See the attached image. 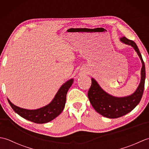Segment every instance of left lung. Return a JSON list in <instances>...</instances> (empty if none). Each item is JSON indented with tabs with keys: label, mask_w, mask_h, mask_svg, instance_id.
I'll list each match as a JSON object with an SVG mask.
<instances>
[{
	"label": "left lung",
	"mask_w": 149,
	"mask_h": 149,
	"mask_svg": "<svg viewBox=\"0 0 149 149\" xmlns=\"http://www.w3.org/2000/svg\"><path fill=\"white\" fill-rule=\"evenodd\" d=\"M120 40L123 43L133 47L141 60V82L136 91L131 95L118 98L106 93L99 86L96 81L91 79V85L88 92V99L91 106L97 113L109 118H119L131 112L140 102L145 87V67L138 46L134 41L129 40L125 36L121 38Z\"/></svg>",
	"instance_id": "obj_1"
}]
</instances>
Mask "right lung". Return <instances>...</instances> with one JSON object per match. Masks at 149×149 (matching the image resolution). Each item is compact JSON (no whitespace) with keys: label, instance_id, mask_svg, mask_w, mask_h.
Segmentation results:
<instances>
[{"label":"right lung","instance_id":"1","mask_svg":"<svg viewBox=\"0 0 149 149\" xmlns=\"http://www.w3.org/2000/svg\"><path fill=\"white\" fill-rule=\"evenodd\" d=\"M73 83V79L68 81L59 88L54 99L48 105L36 110H28L15 106L8 99L12 109L20 116L36 123H47L56 118L63 109L66 103V93Z\"/></svg>","mask_w":149,"mask_h":149}]
</instances>
